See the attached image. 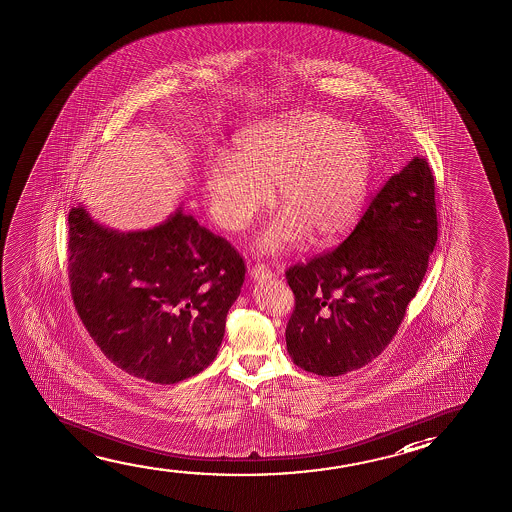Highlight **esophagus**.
Wrapping results in <instances>:
<instances>
[{"label": "esophagus", "instance_id": "34e87169", "mask_svg": "<svg viewBox=\"0 0 512 512\" xmlns=\"http://www.w3.org/2000/svg\"><path fill=\"white\" fill-rule=\"evenodd\" d=\"M250 276H252L253 280H266V278L273 276V271L266 264H255L250 269Z\"/></svg>", "mask_w": 512, "mask_h": 512}]
</instances>
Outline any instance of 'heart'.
<instances>
[{
    "instance_id": "obj_1",
    "label": "heart",
    "mask_w": 512,
    "mask_h": 512,
    "mask_svg": "<svg viewBox=\"0 0 512 512\" xmlns=\"http://www.w3.org/2000/svg\"><path fill=\"white\" fill-rule=\"evenodd\" d=\"M371 148L366 135L324 112H299L239 135L229 156L204 169L216 225L245 230L271 202L280 211L259 237L264 252H283L304 237L326 245L347 234L368 197Z\"/></svg>"
}]
</instances>
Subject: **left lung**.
Listing matches in <instances>:
<instances>
[{
    "instance_id": "left-lung-1",
    "label": "left lung",
    "mask_w": 512,
    "mask_h": 512,
    "mask_svg": "<svg viewBox=\"0 0 512 512\" xmlns=\"http://www.w3.org/2000/svg\"><path fill=\"white\" fill-rule=\"evenodd\" d=\"M435 178L414 156L371 197L349 237L290 266L294 312L285 329L290 359L338 377L380 356L398 333L437 245Z\"/></svg>"
}]
</instances>
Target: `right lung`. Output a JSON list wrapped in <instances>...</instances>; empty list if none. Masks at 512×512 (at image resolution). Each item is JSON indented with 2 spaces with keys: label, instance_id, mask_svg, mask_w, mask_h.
I'll return each mask as SVG.
<instances>
[{
  "label": "right lung",
  "instance_id": "1",
  "mask_svg": "<svg viewBox=\"0 0 512 512\" xmlns=\"http://www.w3.org/2000/svg\"><path fill=\"white\" fill-rule=\"evenodd\" d=\"M227 239L178 209L158 227L114 232L68 213V280L89 336L118 368L176 384L215 361L245 282Z\"/></svg>",
  "mask_w": 512,
  "mask_h": 512
}]
</instances>
